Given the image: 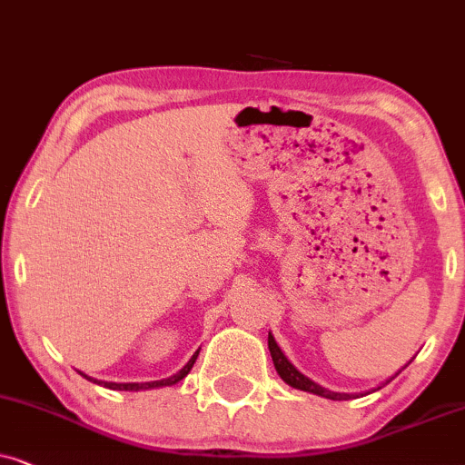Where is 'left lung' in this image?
Wrapping results in <instances>:
<instances>
[{
	"mask_svg": "<svg viewBox=\"0 0 465 465\" xmlns=\"http://www.w3.org/2000/svg\"><path fill=\"white\" fill-rule=\"evenodd\" d=\"M268 349H270V355H272V361H274V368H276V372L281 374V379L287 382L289 387H293V389H300V391H308V393H314V395H321V398H327V400H351V398H355V395L352 393H336V391H330V389H325V387H321V385H317V382L314 381H311L308 379V376H304L300 372V370H297L293 363L289 361L287 357H284V352L281 351V346L276 344V340H274V336H272V333H268ZM412 361V359H411ZM408 361V363H411ZM406 363V366H408ZM404 366V368H406ZM401 368V370H404ZM400 374V372H398ZM395 374V376H398ZM395 376H391V379L389 381H393ZM387 381V382H389ZM385 382V385H387ZM381 389V387H379Z\"/></svg>",
	"mask_w": 465,
	"mask_h": 465,
	"instance_id": "left-lung-1",
	"label": "left lung"
}]
</instances>
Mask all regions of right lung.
<instances>
[{"mask_svg": "<svg viewBox=\"0 0 465 465\" xmlns=\"http://www.w3.org/2000/svg\"><path fill=\"white\" fill-rule=\"evenodd\" d=\"M200 355V351L193 352V357L189 359L187 366H184L181 372H176L174 376H170V379H163V381H153V382H106V381H97V379H91V376H86L84 372H80V376H84L86 381L91 382H97V385H104L108 389H116V391H142V389H157V387H170V385H176L178 381H183L184 376L191 372V368H193L195 359Z\"/></svg>", "mask_w": 465, "mask_h": 465, "instance_id": "1", "label": "right lung"}]
</instances>
